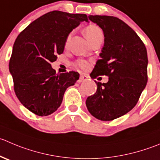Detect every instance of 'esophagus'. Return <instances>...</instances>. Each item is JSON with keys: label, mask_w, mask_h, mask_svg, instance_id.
I'll return each instance as SVG.
<instances>
[{"label": "esophagus", "mask_w": 160, "mask_h": 160, "mask_svg": "<svg viewBox=\"0 0 160 160\" xmlns=\"http://www.w3.org/2000/svg\"><path fill=\"white\" fill-rule=\"evenodd\" d=\"M88 79V77L85 75H80V78L78 80V83H81V82L84 81V80H87Z\"/></svg>", "instance_id": "esophagus-1"}]
</instances>
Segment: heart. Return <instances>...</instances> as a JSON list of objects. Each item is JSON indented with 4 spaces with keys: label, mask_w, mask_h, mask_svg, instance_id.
I'll return each instance as SVG.
<instances>
[{
    "label": "heart",
    "mask_w": 160,
    "mask_h": 160,
    "mask_svg": "<svg viewBox=\"0 0 160 160\" xmlns=\"http://www.w3.org/2000/svg\"><path fill=\"white\" fill-rule=\"evenodd\" d=\"M84 33L86 37L88 38V40L89 41H91V40H93L95 37H98V36L103 35L102 34V31L100 28L98 27L96 25H90V26H87L84 29ZM70 37L71 34H69V36L66 38V46H67L68 43H69V40H70ZM77 66H79L80 68L83 69H86L88 68V62L85 60H79V61L77 62Z\"/></svg>",
    "instance_id": "b5f03b06"
}]
</instances>
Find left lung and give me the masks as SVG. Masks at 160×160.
Masks as SVG:
<instances>
[{
    "instance_id": "8db88e82",
    "label": "left lung",
    "mask_w": 160,
    "mask_h": 160,
    "mask_svg": "<svg viewBox=\"0 0 160 160\" xmlns=\"http://www.w3.org/2000/svg\"><path fill=\"white\" fill-rule=\"evenodd\" d=\"M104 33V46L90 74L94 79L108 76V81L96 82L97 91L86 100L96 119L110 121L127 114L136 105L148 81V55L138 34L121 19L108 15H89Z\"/></svg>"
}]
</instances>
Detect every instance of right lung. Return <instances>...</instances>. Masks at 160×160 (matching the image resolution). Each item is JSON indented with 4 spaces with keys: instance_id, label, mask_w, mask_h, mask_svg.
<instances>
[{
    "instance_id": "add662e5",
    "label": "right lung",
    "mask_w": 160,
    "mask_h": 160,
    "mask_svg": "<svg viewBox=\"0 0 160 160\" xmlns=\"http://www.w3.org/2000/svg\"><path fill=\"white\" fill-rule=\"evenodd\" d=\"M85 14L53 11L31 22L17 37L9 62L17 98L27 109L46 116L61 105L69 87L75 84L80 74L71 71L56 74L51 62L62 54L66 38L81 22Z\"/></svg>"
}]
</instances>
